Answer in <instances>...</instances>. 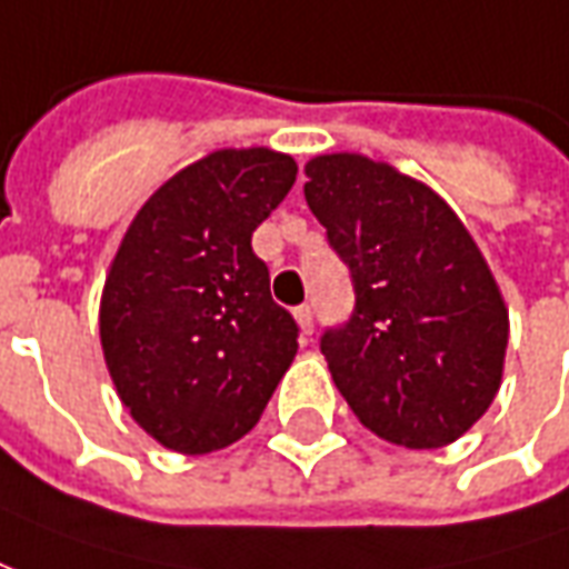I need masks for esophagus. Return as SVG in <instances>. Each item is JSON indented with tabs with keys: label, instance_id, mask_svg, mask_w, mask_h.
Here are the masks:
<instances>
[{
	"label": "esophagus",
	"instance_id": "esophagus-1",
	"mask_svg": "<svg viewBox=\"0 0 569 569\" xmlns=\"http://www.w3.org/2000/svg\"><path fill=\"white\" fill-rule=\"evenodd\" d=\"M293 318H297V325H300L302 336H312V330H315L312 306H300V309H293Z\"/></svg>",
	"mask_w": 569,
	"mask_h": 569
}]
</instances>
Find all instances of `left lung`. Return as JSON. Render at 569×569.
Masks as SVG:
<instances>
[{
    "label": "left lung",
    "mask_w": 569,
    "mask_h": 569,
    "mask_svg": "<svg viewBox=\"0 0 569 569\" xmlns=\"http://www.w3.org/2000/svg\"><path fill=\"white\" fill-rule=\"evenodd\" d=\"M306 202L351 272L355 312L321 355L360 425L406 449L463 437L500 391L509 315L446 199L363 153L306 163Z\"/></svg>",
    "instance_id": "obj_1"
}]
</instances>
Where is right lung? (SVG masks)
Masks as SVG:
<instances>
[{
  "instance_id": "obj_1",
  "label": "right lung",
  "mask_w": 569,
  "mask_h": 569,
  "mask_svg": "<svg viewBox=\"0 0 569 569\" xmlns=\"http://www.w3.org/2000/svg\"><path fill=\"white\" fill-rule=\"evenodd\" d=\"M297 181L293 157L223 148L144 202L99 302L102 355L136 425L181 455L242 439L297 355L251 233Z\"/></svg>"
}]
</instances>
